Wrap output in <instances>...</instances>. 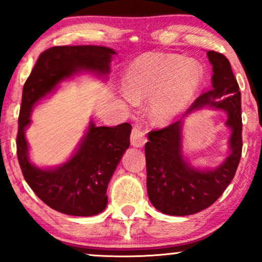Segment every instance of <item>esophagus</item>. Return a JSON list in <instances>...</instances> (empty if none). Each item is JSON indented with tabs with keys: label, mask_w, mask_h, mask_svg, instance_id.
<instances>
[{
	"label": "esophagus",
	"mask_w": 262,
	"mask_h": 262,
	"mask_svg": "<svg viewBox=\"0 0 262 262\" xmlns=\"http://www.w3.org/2000/svg\"><path fill=\"white\" fill-rule=\"evenodd\" d=\"M145 143H146L145 132H144L139 125H135V127L132 129L130 144L134 146V148H141V146H144V144Z\"/></svg>",
	"instance_id": "esophagus-1"
}]
</instances>
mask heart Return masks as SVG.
Instances as JSON below:
<instances>
[{
    "mask_svg": "<svg viewBox=\"0 0 262 262\" xmlns=\"http://www.w3.org/2000/svg\"><path fill=\"white\" fill-rule=\"evenodd\" d=\"M203 80L200 61L167 53L141 54L123 75L127 100H150V113L161 122L172 121L185 112L196 98Z\"/></svg>",
    "mask_w": 262,
    "mask_h": 262,
    "instance_id": "b5f03b06",
    "label": "heart"
}]
</instances>
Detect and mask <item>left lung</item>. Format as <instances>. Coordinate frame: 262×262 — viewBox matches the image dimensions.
<instances>
[{
    "mask_svg": "<svg viewBox=\"0 0 262 262\" xmlns=\"http://www.w3.org/2000/svg\"><path fill=\"white\" fill-rule=\"evenodd\" d=\"M212 64V89L202 93L185 117L169 127L152 130L145 144L146 188L150 202L169 215H189L212 206L235 175L242 158V93L231 66L223 54L207 52ZM204 106L227 113L228 155L212 169L192 167L183 154V122Z\"/></svg>",
    "mask_w": 262,
    "mask_h": 262,
    "instance_id": "obj_1",
    "label": "left lung"
}]
</instances>
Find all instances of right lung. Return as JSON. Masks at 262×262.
<instances>
[{
    "mask_svg": "<svg viewBox=\"0 0 262 262\" xmlns=\"http://www.w3.org/2000/svg\"><path fill=\"white\" fill-rule=\"evenodd\" d=\"M116 52L101 45L54 47L39 55L23 86L18 119L17 156L25 180L50 208L68 215L91 217L107 206V187L125 150L129 148V123L97 127L90 121L74 154L58 166L39 167L29 159L26 130L31 125L35 104L75 75L92 74L106 77Z\"/></svg>",
    "mask_w": 262,
    "mask_h": 262,
    "instance_id": "obj_1",
    "label": "right lung"
}]
</instances>
